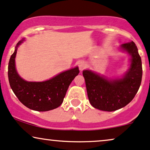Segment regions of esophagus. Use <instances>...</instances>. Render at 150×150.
Segmentation results:
<instances>
[{
    "mask_svg": "<svg viewBox=\"0 0 150 150\" xmlns=\"http://www.w3.org/2000/svg\"><path fill=\"white\" fill-rule=\"evenodd\" d=\"M79 69H80L81 71H82L83 69L86 68V63H85V62H81L80 63H79Z\"/></svg>",
    "mask_w": 150,
    "mask_h": 150,
    "instance_id": "obj_1",
    "label": "esophagus"
}]
</instances>
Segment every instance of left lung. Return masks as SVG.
I'll use <instances>...</instances> for the list:
<instances>
[{"mask_svg": "<svg viewBox=\"0 0 150 150\" xmlns=\"http://www.w3.org/2000/svg\"><path fill=\"white\" fill-rule=\"evenodd\" d=\"M121 48L132 58L130 67L122 79H108L90 70L83 71L90 102L99 110L114 111L127 106L141 84L143 68L136 44L134 42L123 44Z\"/></svg>", "mask_w": 150, "mask_h": 150, "instance_id": "8db88e82", "label": "left lung"}]
</instances>
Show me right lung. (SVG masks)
I'll return each mask as SVG.
<instances>
[{
  "mask_svg": "<svg viewBox=\"0 0 150 150\" xmlns=\"http://www.w3.org/2000/svg\"><path fill=\"white\" fill-rule=\"evenodd\" d=\"M24 40L16 44L8 64V79L12 91L24 106L37 111H48L62 104L70 83L79 74V67L59 74L50 80L42 82H29L21 79L15 67L17 47Z\"/></svg>",
  "mask_w": 150,
  "mask_h": 150,
  "instance_id": "obj_1",
  "label": "right lung"
}]
</instances>
